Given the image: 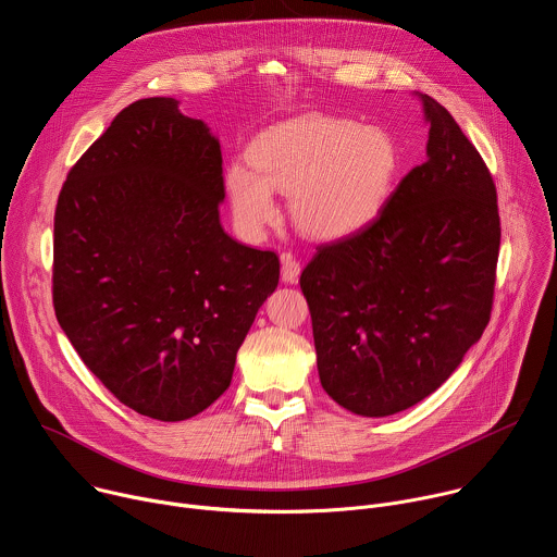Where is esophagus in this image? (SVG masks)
<instances>
[{
	"label": "esophagus",
	"instance_id": "esophagus-1",
	"mask_svg": "<svg viewBox=\"0 0 557 557\" xmlns=\"http://www.w3.org/2000/svg\"><path fill=\"white\" fill-rule=\"evenodd\" d=\"M280 262H282V280L286 284H295L299 280V273H301V264L295 260L293 253H282L280 256Z\"/></svg>",
	"mask_w": 557,
	"mask_h": 557
}]
</instances>
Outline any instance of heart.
<instances>
[{
	"mask_svg": "<svg viewBox=\"0 0 557 557\" xmlns=\"http://www.w3.org/2000/svg\"><path fill=\"white\" fill-rule=\"evenodd\" d=\"M249 165L227 168L234 219L260 236L277 216L273 193L290 195V216L310 238L336 240L381 212L398 168L392 137L332 115H304L264 131L249 148Z\"/></svg>",
	"mask_w": 557,
	"mask_h": 557,
	"instance_id": "1",
	"label": "heart"
}]
</instances>
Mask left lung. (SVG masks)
<instances>
[{
    "mask_svg": "<svg viewBox=\"0 0 557 557\" xmlns=\"http://www.w3.org/2000/svg\"><path fill=\"white\" fill-rule=\"evenodd\" d=\"M422 100L426 161L372 223L319 245L299 277L321 387L364 418L405 411L448 381L494 304V178L453 115Z\"/></svg>",
    "mask_w": 557,
    "mask_h": 557,
    "instance_id": "obj_1",
    "label": "left lung"
}]
</instances>
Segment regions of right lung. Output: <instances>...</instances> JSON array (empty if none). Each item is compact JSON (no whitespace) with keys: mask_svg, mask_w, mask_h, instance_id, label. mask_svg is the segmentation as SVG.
<instances>
[{"mask_svg":"<svg viewBox=\"0 0 557 557\" xmlns=\"http://www.w3.org/2000/svg\"><path fill=\"white\" fill-rule=\"evenodd\" d=\"M174 98L122 109L54 212L52 301L89 372L128 409L190 420L219 400L280 258L225 234L223 154Z\"/></svg>","mask_w":557,"mask_h":557,"instance_id":"obj_1","label":"right lung"}]
</instances>
